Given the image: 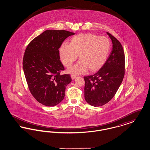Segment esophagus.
<instances>
[{
	"label": "esophagus",
	"instance_id": "1",
	"mask_svg": "<svg viewBox=\"0 0 150 150\" xmlns=\"http://www.w3.org/2000/svg\"><path fill=\"white\" fill-rule=\"evenodd\" d=\"M71 79L72 80H74L76 78V76H75V75H71Z\"/></svg>",
	"mask_w": 150,
	"mask_h": 150
}]
</instances>
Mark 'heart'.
I'll list each match as a JSON object with an SVG mask.
<instances>
[{
	"instance_id": "1",
	"label": "heart",
	"mask_w": 150,
	"mask_h": 150,
	"mask_svg": "<svg viewBox=\"0 0 150 150\" xmlns=\"http://www.w3.org/2000/svg\"><path fill=\"white\" fill-rule=\"evenodd\" d=\"M110 48V43L107 38L80 34L74 36L70 44L62 43L59 53L63 64L68 67L77 59L79 54V61L68 72L79 75L86 73L88 69L91 71L98 69L106 61Z\"/></svg>"
}]
</instances>
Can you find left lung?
<instances>
[{"label": "left lung", "mask_w": 150, "mask_h": 150, "mask_svg": "<svg viewBox=\"0 0 150 150\" xmlns=\"http://www.w3.org/2000/svg\"><path fill=\"white\" fill-rule=\"evenodd\" d=\"M112 50L104 64L93 75L84 76V97L91 106L99 107L111 100L124 76L125 54L119 41L108 32Z\"/></svg>", "instance_id": "left-lung-1"}]
</instances>
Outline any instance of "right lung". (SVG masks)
<instances>
[{
    "mask_svg": "<svg viewBox=\"0 0 150 150\" xmlns=\"http://www.w3.org/2000/svg\"><path fill=\"white\" fill-rule=\"evenodd\" d=\"M75 33L48 30L28 45L23 58V69L29 90L39 103L54 106L64 100L66 87L71 81L69 74L60 75L64 67L59 48L64 40Z\"/></svg>",
    "mask_w": 150,
    "mask_h": 150,
    "instance_id": "1",
    "label": "right lung"
}]
</instances>
